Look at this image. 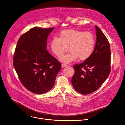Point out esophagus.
Returning <instances> with one entry per match:
<instances>
[{"mask_svg": "<svg viewBox=\"0 0 125 125\" xmlns=\"http://www.w3.org/2000/svg\"><path fill=\"white\" fill-rule=\"evenodd\" d=\"M67 66V65L66 64H64V63H62V67H66Z\"/></svg>", "mask_w": 125, "mask_h": 125, "instance_id": "34e87169", "label": "esophagus"}]
</instances>
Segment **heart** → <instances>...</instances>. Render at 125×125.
Wrapping results in <instances>:
<instances>
[{
	"label": "heart",
	"mask_w": 125,
	"mask_h": 125,
	"mask_svg": "<svg viewBox=\"0 0 125 125\" xmlns=\"http://www.w3.org/2000/svg\"><path fill=\"white\" fill-rule=\"evenodd\" d=\"M95 45V38L91 33L71 29L61 31L59 38L54 37L50 42V48L57 57L69 49L71 52L62 54L59 58L61 62L69 63L78 58L81 61L87 60L92 55Z\"/></svg>",
	"instance_id": "heart-1"
}]
</instances>
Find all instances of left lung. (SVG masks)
I'll return each mask as SVG.
<instances>
[{"mask_svg":"<svg viewBox=\"0 0 125 125\" xmlns=\"http://www.w3.org/2000/svg\"><path fill=\"white\" fill-rule=\"evenodd\" d=\"M97 41L94 50L87 60L73 67L75 73L71 82L77 92L87 95L98 89L111 72V49L109 42L96 26Z\"/></svg>","mask_w":125,"mask_h":125,"instance_id":"obj_1","label":"left lung"}]
</instances>
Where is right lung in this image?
Segmentation results:
<instances>
[{
    "label": "right lung",
    "instance_id": "1",
    "mask_svg": "<svg viewBox=\"0 0 125 125\" xmlns=\"http://www.w3.org/2000/svg\"><path fill=\"white\" fill-rule=\"evenodd\" d=\"M54 27H35L19 38L13 66L19 80L33 93L42 94L53 87L61 63L46 50L47 39Z\"/></svg>",
    "mask_w": 125,
    "mask_h": 125
}]
</instances>
